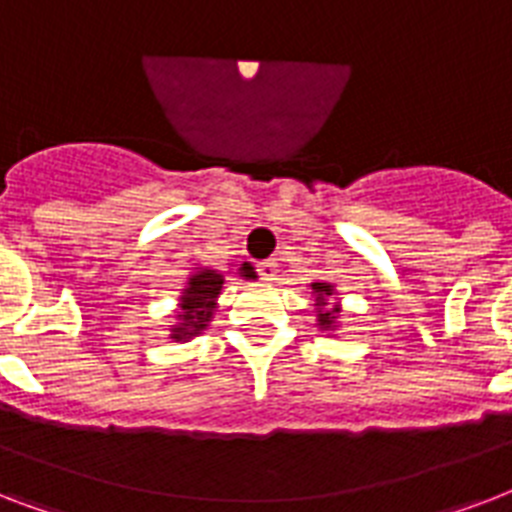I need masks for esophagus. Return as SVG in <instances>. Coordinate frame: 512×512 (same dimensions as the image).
<instances>
[{
	"label": "esophagus",
	"instance_id": "34e87169",
	"mask_svg": "<svg viewBox=\"0 0 512 512\" xmlns=\"http://www.w3.org/2000/svg\"><path fill=\"white\" fill-rule=\"evenodd\" d=\"M276 273H279V263H276V260H263V263H257V276L263 281H273L276 279Z\"/></svg>",
	"mask_w": 512,
	"mask_h": 512
}]
</instances>
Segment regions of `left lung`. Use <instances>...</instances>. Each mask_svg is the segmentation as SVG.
<instances>
[{
	"instance_id": "obj_1",
	"label": "left lung",
	"mask_w": 512,
	"mask_h": 512,
	"mask_svg": "<svg viewBox=\"0 0 512 512\" xmlns=\"http://www.w3.org/2000/svg\"><path fill=\"white\" fill-rule=\"evenodd\" d=\"M313 292H316V303L319 305H327L324 303V297H329L332 295V289L327 287V284H313ZM335 319H337V311H321L319 313V321H321V327H329V324H335Z\"/></svg>"
}]
</instances>
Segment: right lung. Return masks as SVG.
Wrapping results in <instances>:
<instances>
[{
  "label": "right lung",
  "instance_id": "add662e5",
  "mask_svg": "<svg viewBox=\"0 0 512 512\" xmlns=\"http://www.w3.org/2000/svg\"><path fill=\"white\" fill-rule=\"evenodd\" d=\"M239 271L247 279H255V271H252L249 263L241 265ZM220 287H223V276L215 271H199L196 276H191L188 289L183 292V305H180V324L172 329L175 332L172 340H185V337L196 335V332L207 327L212 308H215V297L220 295Z\"/></svg>",
  "mask_w": 512,
  "mask_h": 512
}]
</instances>
